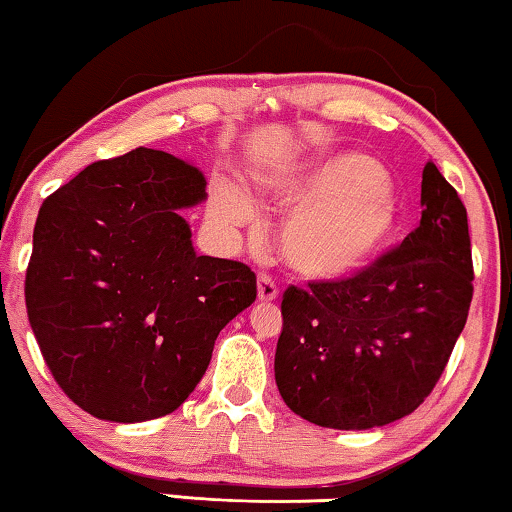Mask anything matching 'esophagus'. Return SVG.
I'll return each instance as SVG.
<instances>
[{"label": "esophagus", "instance_id": "obj_1", "mask_svg": "<svg viewBox=\"0 0 512 512\" xmlns=\"http://www.w3.org/2000/svg\"><path fill=\"white\" fill-rule=\"evenodd\" d=\"M257 296H259V301H273L278 296V282L266 271L259 273V278H257Z\"/></svg>", "mask_w": 512, "mask_h": 512}]
</instances>
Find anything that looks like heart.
I'll list each match as a JSON object with an SVG mask.
<instances>
[{"mask_svg":"<svg viewBox=\"0 0 512 512\" xmlns=\"http://www.w3.org/2000/svg\"><path fill=\"white\" fill-rule=\"evenodd\" d=\"M264 193L299 209L282 232L289 264L310 278H345L379 255L395 227V195L384 167L361 154L319 160L301 172L266 179ZM248 195L232 183L213 190V216L225 225L253 218Z\"/></svg>","mask_w":512,"mask_h":512,"instance_id":"heart-1","label":"heart"}]
</instances>
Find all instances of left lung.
<instances>
[{
	"mask_svg": "<svg viewBox=\"0 0 512 512\" xmlns=\"http://www.w3.org/2000/svg\"><path fill=\"white\" fill-rule=\"evenodd\" d=\"M421 225L361 271L282 294L276 384L305 421L368 430L421 407L467 324L474 262L467 209L437 165Z\"/></svg>",
	"mask_w": 512,
	"mask_h": 512,
	"instance_id": "1",
	"label": "left lung"
}]
</instances>
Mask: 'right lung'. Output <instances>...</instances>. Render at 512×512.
<instances>
[{"label":"right lung","instance_id":"right-lung-1","mask_svg":"<svg viewBox=\"0 0 512 512\" xmlns=\"http://www.w3.org/2000/svg\"><path fill=\"white\" fill-rule=\"evenodd\" d=\"M204 186L188 160L140 147L91 163L41 204L27 315L52 377L87 414H172L223 326L257 299L250 266L195 255L179 209Z\"/></svg>","mask_w":512,"mask_h":512}]
</instances>
